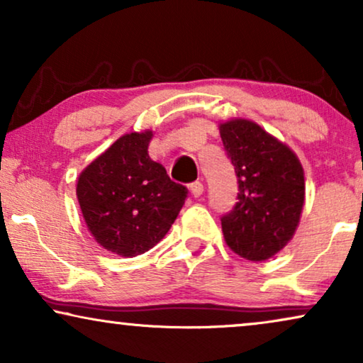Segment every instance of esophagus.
Instances as JSON below:
<instances>
[{
  "label": "esophagus",
  "mask_w": 363,
  "mask_h": 363,
  "mask_svg": "<svg viewBox=\"0 0 363 363\" xmlns=\"http://www.w3.org/2000/svg\"><path fill=\"white\" fill-rule=\"evenodd\" d=\"M190 191H191L193 196L198 198V196L203 195V191H205V186H203L201 182H195V183H191V185H190Z\"/></svg>",
  "instance_id": "34e87169"
}]
</instances>
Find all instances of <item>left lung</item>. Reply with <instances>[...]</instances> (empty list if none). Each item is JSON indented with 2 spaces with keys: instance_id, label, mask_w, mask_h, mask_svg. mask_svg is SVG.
I'll return each instance as SVG.
<instances>
[{
  "instance_id": "left-lung-1",
  "label": "left lung",
  "mask_w": 363,
  "mask_h": 363,
  "mask_svg": "<svg viewBox=\"0 0 363 363\" xmlns=\"http://www.w3.org/2000/svg\"><path fill=\"white\" fill-rule=\"evenodd\" d=\"M220 135L238 177V203L221 218L233 252L266 261L292 240L306 198L304 168L286 143L247 118L220 123Z\"/></svg>"
}]
</instances>
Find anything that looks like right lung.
Listing matches in <instances>:
<instances>
[{"instance_id": "1", "label": "right lung", "mask_w": 363, "mask_h": 363, "mask_svg": "<svg viewBox=\"0 0 363 363\" xmlns=\"http://www.w3.org/2000/svg\"><path fill=\"white\" fill-rule=\"evenodd\" d=\"M152 130L125 133L81 172L77 200L104 250L133 257L152 250L177 220L186 188L148 155Z\"/></svg>"}]
</instances>
